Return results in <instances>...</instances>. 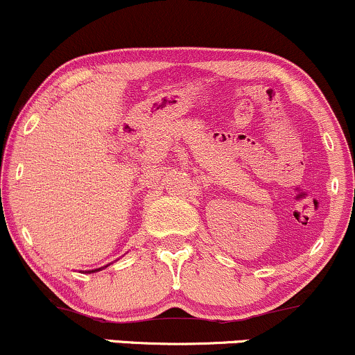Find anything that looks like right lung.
Returning <instances> with one entry per match:
<instances>
[{"label":"right lung","mask_w":355,"mask_h":355,"mask_svg":"<svg viewBox=\"0 0 355 355\" xmlns=\"http://www.w3.org/2000/svg\"><path fill=\"white\" fill-rule=\"evenodd\" d=\"M96 270H99V269H94V270H89V272H96Z\"/></svg>","instance_id":"right-lung-1"}]
</instances>
